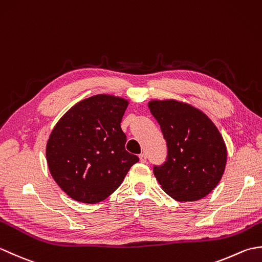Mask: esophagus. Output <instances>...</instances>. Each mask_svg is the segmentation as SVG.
Wrapping results in <instances>:
<instances>
[{"label":"esophagus","mask_w":262,"mask_h":262,"mask_svg":"<svg viewBox=\"0 0 262 262\" xmlns=\"http://www.w3.org/2000/svg\"><path fill=\"white\" fill-rule=\"evenodd\" d=\"M146 154H144V153H142V154H140V161L142 163H145L146 162Z\"/></svg>","instance_id":"34e87169"}]
</instances>
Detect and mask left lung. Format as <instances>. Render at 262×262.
Here are the masks:
<instances>
[{"label": "left lung", "instance_id": "1", "mask_svg": "<svg viewBox=\"0 0 262 262\" xmlns=\"http://www.w3.org/2000/svg\"><path fill=\"white\" fill-rule=\"evenodd\" d=\"M148 108L158 120L168 146L166 161L153 168L170 197L196 202L207 196L223 177L225 142L207 115L177 100H152Z\"/></svg>", "mask_w": 262, "mask_h": 262}]
</instances>
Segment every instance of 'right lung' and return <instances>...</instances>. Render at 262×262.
Wrapping results in <instances>:
<instances>
[{
  "label": "right lung",
  "mask_w": 262,
  "mask_h": 262,
  "mask_svg": "<svg viewBox=\"0 0 262 262\" xmlns=\"http://www.w3.org/2000/svg\"><path fill=\"white\" fill-rule=\"evenodd\" d=\"M127 105L124 98L97 94L74 104L53 128L46 146L48 169L72 199L101 202L140 160L125 149L120 122Z\"/></svg>",
  "instance_id": "obj_1"
}]
</instances>
